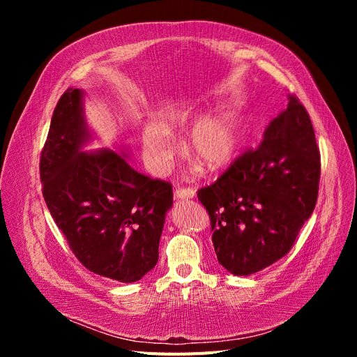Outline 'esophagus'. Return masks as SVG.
<instances>
[{"instance_id":"1","label":"esophagus","mask_w":357,"mask_h":357,"mask_svg":"<svg viewBox=\"0 0 357 357\" xmlns=\"http://www.w3.org/2000/svg\"><path fill=\"white\" fill-rule=\"evenodd\" d=\"M174 197H176V198H180V199L193 198V197H195V190H193L192 188H176Z\"/></svg>"}]
</instances>
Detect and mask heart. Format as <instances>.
<instances>
[{"label": "heart", "mask_w": 357, "mask_h": 357, "mask_svg": "<svg viewBox=\"0 0 357 357\" xmlns=\"http://www.w3.org/2000/svg\"><path fill=\"white\" fill-rule=\"evenodd\" d=\"M189 121L185 112H172L164 116L162 125L150 122L143 129V153L149 168L155 172L164 171L176 152L172 129H180ZM241 129L238 117L232 112H219L201 117L192 126L186 138V153L201 162V165L214 171L223 168L235 158L240 149Z\"/></svg>", "instance_id": "b5f03b06"}]
</instances>
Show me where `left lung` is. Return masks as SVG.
<instances>
[{"label": "left lung", "instance_id": "1", "mask_svg": "<svg viewBox=\"0 0 357 357\" xmlns=\"http://www.w3.org/2000/svg\"><path fill=\"white\" fill-rule=\"evenodd\" d=\"M287 100L261 144L198 190L218 261L234 275L255 274L286 256L316 207L320 152L314 129L296 96L289 93Z\"/></svg>", "mask_w": 357, "mask_h": 357}]
</instances>
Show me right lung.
Instances as JSON below:
<instances>
[{"instance_id": "obj_1", "label": "right lung", "mask_w": 357, "mask_h": 357, "mask_svg": "<svg viewBox=\"0 0 357 357\" xmlns=\"http://www.w3.org/2000/svg\"><path fill=\"white\" fill-rule=\"evenodd\" d=\"M89 139L83 92L70 88L55 107L41 150L43 197L82 265L134 283L158 262L172 186L135 171L113 150L82 152Z\"/></svg>"}]
</instances>
